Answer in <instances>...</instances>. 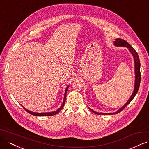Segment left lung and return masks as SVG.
<instances>
[{
  "instance_id": "1",
  "label": "left lung",
  "mask_w": 149,
  "mask_h": 149,
  "mask_svg": "<svg viewBox=\"0 0 149 149\" xmlns=\"http://www.w3.org/2000/svg\"><path fill=\"white\" fill-rule=\"evenodd\" d=\"M114 44L117 47H127L130 52L132 53L133 54V56L134 57V63H135V75H136V80H135V86H134V91L133 93V94L131 96L130 100L127 101L125 105L121 108L118 111L116 112L115 113H98L96 112L93 111V110H91V109L90 111H91V112H93V113H95V114H109V115H112V114H117L120 113L121 111H123V110L127 106L128 104L131 102V101L133 100V98L135 97L136 95L137 94V91H138L139 90V85H140V82H141V71H140V66H141V64H140V61H139V56H138V54L136 52V51L135 49L132 47L130 44L125 41V40L123 39H121V38H117V39H115V41L114 42Z\"/></svg>"
}]
</instances>
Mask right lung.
<instances>
[{
	"mask_svg": "<svg viewBox=\"0 0 149 149\" xmlns=\"http://www.w3.org/2000/svg\"><path fill=\"white\" fill-rule=\"evenodd\" d=\"M69 88V86H68V87L66 88V90H65V94H64V101H63V103L61 105V107L59 109H58L57 111H54V112H48V113H35V112H31L29 111H28V110L26 109L24 107V109L26 110V111L28 112L29 113L31 114V115H35V116H52V115H54L57 114L58 113H59L61 111V109H63V107H64V104H65V97H66V93H67V91H68V89Z\"/></svg>",
	"mask_w": 149,
	"mask_h": 149,
	"instance_id": "add662e5",
	"label": "right lung"
}]
</instances>
